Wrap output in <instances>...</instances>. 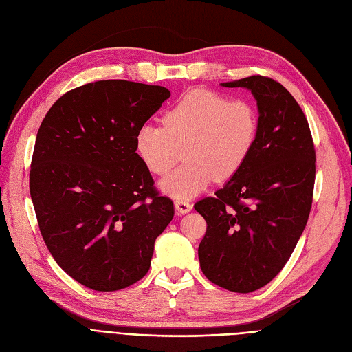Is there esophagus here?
Masks as SVG:
<instances>
[{
  "instance_id": "obj_1",
  "label": "esophagus",
  "mask_w": 352,
  "mask_h": 352,
  "mask_svg": "<svg viewBox=\"0 0 352 352\" xmlns=\"http://www.w3.org/2000/svg\"><path fill=\"white\" fill-rule=\"evenodd\" d=\"M174 206H175V210L179 213V214H184V213H188L192 208V205L190 201L187 200H175L174 201Z\"/></svg>"
}]
</instances>
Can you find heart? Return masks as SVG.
Here are the masks:
<instances>
[{"label":"heart","mask_w":352,"mask_h":352,"mask_svg":"<svg viewBox=\"0 0 352 352\" xmlns=\"http://www.w3.org/2000/svg\"><path fill=\"white\" fill-rule=\"evenodd\" d=\"M164 127L143 124L135 133V151L151 173L165 175L161 190L177 200L191 199L213 179L232 178L250 157L258 133L257 111L248 100L208 89L181 96L162 118Z\"/></svg>","instance_id":"b5f03b06"}]
</instances>
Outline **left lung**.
Instances as JSON below:
<instances>
[{
	"label": "left lung",
	"mask_w": 352,
	"mask_h": 352,
	"mask_svg": "<svg viewBox=\"0 0 352 352\" xmlns=\"http://www.w3.org/2000/svg\"><path fill=\"white\" fill-rule=\"evenodd\" d=\"M221 85L250 90L258 133L240 171L195 205L208 223L199 260L210 282L247 294L279 274L300 240L313 201L316 152L307 118L280 83L250 76Z\"/></svg>",
	"instance_id": "8db88e82"
}]
</instances>
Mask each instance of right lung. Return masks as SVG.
Listing matches in <instances>:
<instances>
[{
  "label": "right lung",
  "instance_id": "obj_1",
  "mask_svg": "<svg viewBox=\"0 0 352 352\" xmlns=\"http://www.w3.org/2000/svg\"><path fill=\"white\" fill-rule=\"evenodd\" d=\"M171 96L164 86L100 80L63 95L45 116L30 168L39 230L82 285L117 291L151 267L174 218L135 152V133Z\"/></svg>",
  "mask_w": 352,
  "mask_h": 352
}]
</instances>
